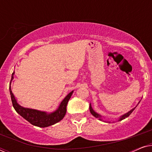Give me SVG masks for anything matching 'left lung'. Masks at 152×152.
Here are the masks:
<instances>
[{"instance_id": "left-lung-1", "label": "left lung", "mask_w": 152, "mask_h": 152, "mask_svg": "<svg viewBox=\"0 0 152 152\" xmlns=\"http://www.w3.org/2000/svg\"><path fill=\"white\" fill-rule=\"evenodd\" d=\"M140 102H138V104L140 103ZM138 104H137V106H138ZM137 106H136V107H137ZM136 107H134V109H132V110H130L129 111V112H127V113H126L125 114H124V115H121L120 116V117L118 118V121H121V120H124V119H125L126 118H127V117H129V115L131 113H132L133 111H134V110L136 109ZM89 110H90V112H91V113L92 114V115L94 116V117H95L96 118H98V120H101V121H104V122H109L110 123V122L109 121H104V120H103V117L100 114H99V113H96V112H95L94 110L93 109V108H92V107H91V104L90 103V107H89Z\"/></svg>"}]
</instances>
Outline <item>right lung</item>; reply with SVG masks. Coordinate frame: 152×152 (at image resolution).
Masks as SVG:
<instances>
[{
	"instance_id": "1",
	"label": "right lung",
	"mask_w": 152,
	"mask_h": 152,
	"mask_svg": "<svg viewBox=\"0 0 152 152\" xmlns=\"http://www.w3.org/2000/svg\"><path fill=\"white\" fill-rule=\"evenodd\" d=\"M14 71L12 75V79L10 84V92L11 95L12 105L16 110V111L21 115L24 119L28 121L34 126H39V127H47V126L53 125L57 122L61 121L63 119L66 113V107L71 95L74 91L68 93L64 99L61 102L60 104L55 111L51 113H47L45 111H39L30 108H26L18 104L17 100L12 93L11 89V83L14 79Z\"/></svg>"
}]
</instances>
